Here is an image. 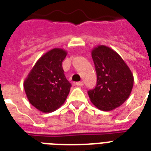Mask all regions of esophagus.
Segmentation results:
<instances>
[{"mask_svg":"<svg viewBox=\"0 0 151 151\" xmlns=\"http://www.w3.org/2000/svg\"><path fill=\"white\" fill-rule=\"evenodd\" d=\"M83 84H84V83H83V81H78V82H77V83H76V85H77V86H82Z\"/></svg>","mask_w":151,"mask_h":151,"instance_id":"34e87169","label":"esophagus"}]
</instances>
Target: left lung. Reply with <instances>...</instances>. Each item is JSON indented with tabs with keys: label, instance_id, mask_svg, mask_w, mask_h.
Returning a JSON list of instances; mask_svg holds the SVG:
<instances>
[{
	"label": "left lung",
	"instance_id": "1",
	"mask_svg": "<svg viewBox=\"0 0 151 151\" xmlns=\"http://www.w3.org/2000/svg\"><path fill=\"white\" fill-rule=\"evenodd\" d=\"M97 73V85L88 91L97 108L110 111L126 101L134 85V76L126 62L112 49L98 45L92 50Z\"/></svg>",
	"mask_w": 151,
	"mask_h": 151
}]
</instances>
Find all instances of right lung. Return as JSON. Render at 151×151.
Here are the masks:
<instances>
[{
	"label": "right lung",
	"mask_w": 151,
	"mask_h": 151,
	"mask_svg": "<svg viewBox=\"0 0 151 151\" xmlns=\"http://www.w3.org/2000/svg\"><path fill=\"white\" fill-rule=\"evenodd\" d=\"M67 52L55 48L41 56L24 81L30 104L41 112H53L64 103L71 84L65 78L62 61Z\"/></svg>",
	"instance_id": "add662e5"
}]
</instances>
